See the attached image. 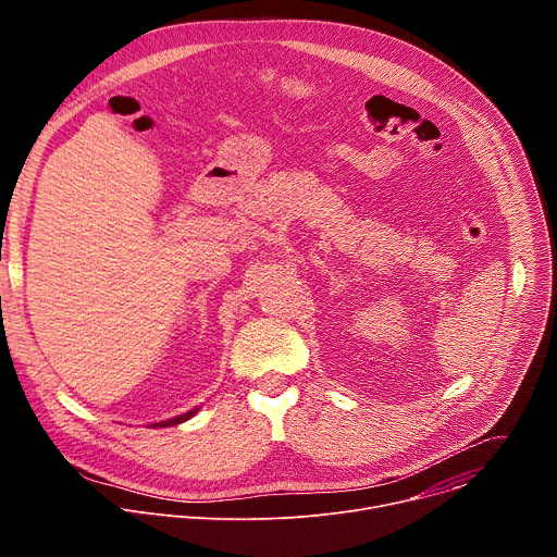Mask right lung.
<instances>
[{
	"instance_id": "obj_1",
	"label": "right lung",
	"mask_w": 557,
	"mask_h": 557,
	"mask_svg": "<svg viewBox=\"0 0 557 557\" xmlns=\"http://www.w3.org/2000/svg\"><path fill=\"white\" fill-rule=\"evenodd\" d=\"M196 412H198V408H196V410H191V412H185V414H181V417H176V419H170V421H163V423H156V425H158V428H170V425H178V423H183V421L191 419Z\"/></svg>"
}]
</instances>
